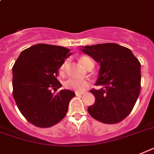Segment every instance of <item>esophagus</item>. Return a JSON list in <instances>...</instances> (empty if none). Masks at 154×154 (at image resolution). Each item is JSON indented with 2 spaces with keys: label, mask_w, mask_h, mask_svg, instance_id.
<instances>
[{
  "label": "esophagus",
  "mask_w": 154,
  "mask_h": 154,
  "mask_svg": "<svg viewBox=\"0 0 154 154\" xmlns=\"http://www.w3.org/2000/svg\"><path fill=\"white\" fill-rule=\"evenodd\" d=\"M75 94H76V96H82V95L83 94H82V93H78V92H76V93H75Z\"/></svg>",
  "instance_id": "1"
}]
</instances>
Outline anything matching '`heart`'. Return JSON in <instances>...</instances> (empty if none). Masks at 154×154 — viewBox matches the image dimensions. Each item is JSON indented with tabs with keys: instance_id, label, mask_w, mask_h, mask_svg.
I'll use <instances>...</instances> for the list:
<instances>
[{
	"instance_id": "obj_1",
	"label": "heart",
	"mask_w": 154,
	"mask_h": 154,
	"mask_svg": "<svg viewBox=\"0 0 154 154\" xmlns=\"http://www.w3.org/2000/svg\"><path fill=\"white\" fill-rule=\"evenodd\" d=\"M91 60L89 57H81L79 58V62L84 68H86V64L88 63V61ZM67 64H68V61L65 60L61 64V66L60 67L59 72L60 75H63L66 71V68H67ZM64 86L67 89L74 91L75 92L78 93H82L86 91V89L89 88L90 86V83L87 81L85 80H78V79H68L64 82Z\"/></svg>"
}]
</instances>
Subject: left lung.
Instances as JSON below:
<instances>
[{
    "label": "left lung",
    "mask_w": 154,
    "mask_h": 154,
    "mask_svg": "<svg viewBox=\"0 0 154 154\" xmlns=\"http://www.w3.org/2000/svg\"><path fill=\"white\" fill-rule=\"evenodd\" d=\"M81 47L100 63L96 85L102 87L91 91L95 102L88 112L101 123L117 124L130 114L140 94V62L130 49L115 43Z\"/></svg>",
    "instance_id": "left-lung-1"
}]
</instances>
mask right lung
Here are the masks:
<instances>
[{
    "instance_id": "right-lung-1",
    "label": "right lung",
    "mask_w": 154,
    "mask_h": 154,
    "mask_svg": "<svg viewBox=\"0 0 154 154\" xmlns=\"http://www.w3.org/2000/svg\"><path fill=\"white\" fill-rule=\"evenodd\" d=\"M72 53L58 45L37 44L21 52L12 68L13 97L20 112L39 128H49L66 116L68 105L75 96L61 90L59 68Z\"/></svg>"
}]
</instances>
